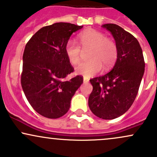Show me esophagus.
Returning <instances> with one entry per match:
<instances>
[{
	"instance_id": "obj_1",
	"label": "esophagus",
	"mask_w": 157,
	"mask_h": 157,
	"mask_svg": "<svg viewBox=\"0 0 157 157\" xmlns=\"http://www.w3.org/2000/svg\"><path fill=\"white\" fill-rule=\"evenodd\" d=\"M89 79L88 78V77H83V82L86 83V82H89Z\"/></svg>"
}]
</instances>
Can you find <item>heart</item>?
<instances>
[{
  "label": "heart",
  "instance_id": "heart-1",
  "mask_svg": "<svg viewBox=\"0 0 157 157\" xmlns=\"http://www.w3.org/2000/svg\"><path fill=\"white\" fill-rule=\"evenodd\" d=\"M79 40L84 50L91 48L89 53V60L83 61L77 66L76 72L85 77H91L98 73L103 66L109 69L116 62L118 56L117 44L108 38L102 32L90 29L79 35ZM82 50L80 45L72 40L67 41L65 53L71 64L76 65L80 60Z\"/></svg>",
  "mask_w": 157,
  "mask_h": 157
}]
</instances>
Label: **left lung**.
I'll use <instances>...</instances> for the list:
<instances>
[{"instance_id":"1","label":"left lung","mask_w":157,"mask_h":157,"mask_svg":"<svg viewBox=\"0 0 157 157\" xmlns=\"http://www.w3.org/2000/svg\"><path fill=\"white\" fill-rule=\"evenodd\" d=\"M102 26L113 35L118 56L111 71L90 80L93 90L89 106L98 117L113 120L125 113L134 102L145 71V61L136 37L117 24Z\"/></svg>"}]
</instances>
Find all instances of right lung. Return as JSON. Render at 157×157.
Masks as SVG:
<instances>
[{
  "label": "right lung",
  "instance_id": "1",
  "mask_svg": "<svg viewBox=\"0 0 157 157\" xmlns=\"http://www.w3.org/2000/svg\"><path fill=\"white\" fill-rule=\"evenodd\" d=\"M82 28L69 23H54L39 29L26 45L21 86L32 107L45 117L57 119L66 114L83 82L81 75L65 80L74 71L65 46L73 32Z\"/></svg>",
  "mask_w": 157,
  "mask_h": 157
}]
</instances>
